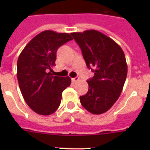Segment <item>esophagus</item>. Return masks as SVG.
Here are the masks:
<instances>
[{
  "label": "esophagus",
  "mask_w": 150,
  "mask_h": 150,
  "mask_svg": "<svg viewBox=\"0 0 150 150\" xmlns=\"http://www.w3.org/2000/svg\"><path fill=\"white\" fill-rule=\"evenodd\" d=\"M79 80V78L78 77H74V78H71V81L73 82V83H76V82Z\"/></svg>",
  "instance_id": "1"
}]
</instances>
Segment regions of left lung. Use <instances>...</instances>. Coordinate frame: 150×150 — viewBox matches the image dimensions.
I'll return each instance as SVG.
<instances>
[{
    "label": "left lung",
    "mask_w": 150,
    "mask_h": 150,
    "mask_svg": "<svg viewBox=\"0 0 150 150\" xmlns=\"http://www.w3.org/2000/svg\"><path fill=\"white\" fill-rule=\"evenodd\" d=\"M82 50L88 69L95 73L88 79V91L80 103L92 114L109 110L120 98L128 73L124 52L113 40L95 30L71 33Z\"/></svg>",
    "instance_id": "obj_1"
}]
</instances>
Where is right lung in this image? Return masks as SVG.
I'll return each instance as SVG.
<instances>
[{
	"label": "right lung",
	"mask_w": 150,
	"mask_h": 150,
	"mask_svg": "<svg viewBox=\"0 0 150 150\" xmlns=\"http://www.w3.org/2000/svg\"><path fill=\"white\" fill-rule=\"evenodd\" d=\"M73 40L67 33L44 30L25 46L17 62V78L24 99L40 115L52 114L59 108L62 91L70 86L69 76H53L56 52Z\"/></svg>",
	"instance_id": "1"
}]
</instances>
